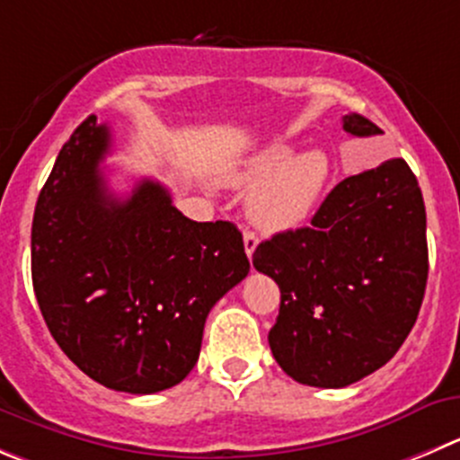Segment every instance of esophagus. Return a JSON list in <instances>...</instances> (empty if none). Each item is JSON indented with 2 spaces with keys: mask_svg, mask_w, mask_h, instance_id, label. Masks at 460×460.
I'll return each instance as SVG.
<instances>
[{
  "mask_svg": "<svg viewBox=\"0 0 460 460\" xmlns=\"http://www.w3.org/2000/svg\"><path fill=\"white\" fill-rule=\"evenodd\" d=\"M257 243H260L257 234L251 233V230H246V233H243V248H246V255L248 257H252V252H255Z\"/></svg>",
  "mask_w": 460,
  "mask_h": 460,
  "instance_id": "1",
  "label": "esophagus"
}]
</instances>
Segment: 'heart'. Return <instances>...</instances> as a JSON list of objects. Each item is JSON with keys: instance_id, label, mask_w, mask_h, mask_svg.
<instances>
[{"instance_id": "b5f03b06", "label": "heart", "mask_w": 460, "mask_h": 460, "mask_svg": "<svg viewBox=\"0 0 460 460\" xmlns=\"http://www.w3.org/2000/svg\"><path fill=\"white\" fill-rule=\"evenodd\" d=\"M332 178L330 157L321 148L293 153L288 144H270L243 162L230 185L248 190V217L264 233H287L303 226L321 203Z\"/></svg>"}]
</instances>
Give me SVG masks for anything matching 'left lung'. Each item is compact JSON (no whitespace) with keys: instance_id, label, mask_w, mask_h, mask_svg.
<instances>
[{"instance_id":"left-lung-1","label":"left lung","mask_w":460,"mask_h":460,"mask_svg":"<svg viewBox=\"0 0 460 460\" xmlns=\"http://www.w3.org/2000/svg\"><path fill=\"white\" fill-rule=\"evenodd\" d=\"M343 130H382L345 115ZM252 266L279 287L269 345L296 382L343 388L382 368L413 330L429 273L427 214L402 157L341 181L312 226L261 242Z\"/></svg>"}]
</instances>
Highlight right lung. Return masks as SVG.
<instances>
[{"mask_svg":"<svg viewBox=\"0 0 460 460\" xmlns=\"http://www.w3.org/2000/svg\"><path fill=\"white\" fill-rule=\"evenodd\" d=\"M111 128L87 117L60 148L31 227L42 318L106 388L164 391L199 361L209 309L251 270L234 223H199L148 178L128 199L106 185Z\"/></svg>","mask_w":460,"mask_h":460,"instance_id":"add662e5","label":"right lung"}]
</instances>
